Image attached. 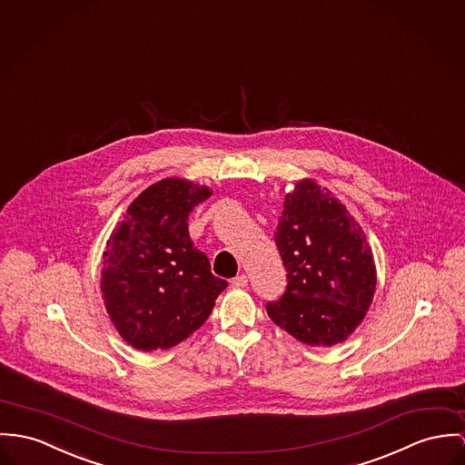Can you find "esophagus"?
Segmentation results:
<instances>
[{
    "mask_svg": "<svg viewBox=\"0 0 465 465\" xmlns=\"http://www.w3.org/2000/svg\"><path fill=\"white\" fill-rule=\"evenodd\" d=\"M230 283H232L233 288H244V286H248V276L246 274H239Z\"/></svg>",
    "mask_w": 465,
    "mask_h": 465,
    "instance_id": "esophagus-1",
    "label": "esophagus"
}]
</instances>
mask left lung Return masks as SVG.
Wrapping results in <instances>:
<instances>
[{
  "instance_id": "8db88e82",
  "label": "left lung",
  "mask_w": 465,
  "mask_h": 465,
  "mask_svg": "<svg viewBox=\"0 0 465 465\" xmlns=\"http://www.w3.org/2000/svg\"><path fill=\"white\" fill-rule=\"evenodd\" d=\"M274 242L286 269L285 293L267 302L274 323L310 347L347 340L364 319L377 285L362 228L332 193L301 180L288 193Z\"/></svg>"
}]
</instances>
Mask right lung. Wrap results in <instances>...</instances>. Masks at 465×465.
Listing matches in <instances>:
<instances>
[{
  "label": "right lung",
  "instance_id": "right-lung-1",
  "mask_svg": "<svg viewBox=\"0 0 465 465\" xmlns=\"http://www.w3.org/2000/svg\"><path fill=\"white\" fill-rule=\"evenodd\" d=\"M205 185L164 179L131 203L103 258V299L122 338L138 351L175 347L209 319L228 286L189 237L187 219Z\"/></svg>",
  "mask_w": 465,
  "mask_h": 465
}]
</instances>
